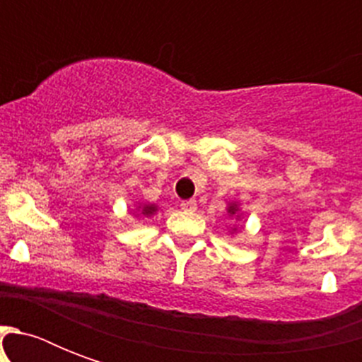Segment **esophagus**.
I'll return each mask as SVG.
<instances>
[{
	"instance_id": "esophagus-1",
	"label": "esophagus",
	"mask_w": 362,
	"mask_h": 362,
	"mask_svg": "<svg viewBox=\"0 0 362 362\" xmlns=\"http://www.w3.org/2000/svg\"><path fill=\"white\" fill-rule=\"evenodd\" d=\"M182 210H186V212H195L197 210V201L195 199H189V201H182Z\"/></svg>"
}]
</instances>
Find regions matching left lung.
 Masks as SVG:
<instances>
[{"label":"left lung","mask_w":362,"mask_h":362,"mask_svg":"<svg viewBox=\"0 0 362 362\" xmlns=\"http://www.w3.org/2000/svg\"><path fill=\"white\" fill-rule=\"evenodd\" d=\"M226 210H227V216H229L231 220L242 221V210H240V203H238V201H229ZM240 231H242V227L235 226L229 229V235H231V237H235V235H238Z\"/></svg>","instance_id":"obj_1"}]
</instances>
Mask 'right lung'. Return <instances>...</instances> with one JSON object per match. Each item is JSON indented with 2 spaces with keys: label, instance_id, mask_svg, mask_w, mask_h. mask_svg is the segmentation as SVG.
I'll return each instance as SVG.
<instances>
[{
  "label": "right lung",
  "instance_id": "obj_1",
  "mask_svg": "<svg viewBox=\"0 0 362 362\" xmlns=\"http://www.w3.org/2000/svg\"><path fill=\"white\" fill-rule=\"evenodd\" d=\"M158 210L159 206L156 203H136L133 214H135V218H152Z\"/></svg>",
  "mask_w": 362,
  "mask_h": 362
}]
</instances>
